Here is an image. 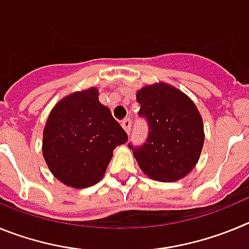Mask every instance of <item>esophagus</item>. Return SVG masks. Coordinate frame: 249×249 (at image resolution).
I'll return each instance as SVG.
<instances>
[{"label": "esophagus", "mask_w": 249, "mask_h": 249, "mask_svg": "<svg viewBox=\"0 0 249 249\" xmlns=\"http://www.w3.org/2000/svg\"><path fill=\"white\" fill-rule=\"evenodd\" d=\"M122 127L124 128V131L127 132V133H129V131H131V126H132V121L129 120V118H126V120L122 121Z\"/></svg>", "instance_id": "34e87169"}]
</instances>
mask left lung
<instances>
[{
    "label": "left lung",
    "mask_w": 249,
    "mask_h": 249,
    "mask_svg": "<svg viewBox=\"0 0 249 249\" xmlns=\"http://www.w3.org/2000/svg\"><path fill=\"white\" fill-rule=\"evenodd\" d=\"M136 97L149 127L143 146H129L142 172L160 182L186 177L198 162L204 143L197 106L181 89L164 82L144 86Z\"/></svg>",
    "instance_id": "obj_1"
}]
</instances>
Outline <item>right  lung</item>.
Returning a JSON list of instances; mask_svg holds the SVG:
<instances>
[{
  "mask_svg": "<svg viewBox=\"0 0 249 249\" xmlns=\"http://www.w3.org/2000/svg\"><path fill=\"white\" fill-rule=\"evenodd\" d=\"M89 87L63 97L50 112L43 128L42 155L51 173L72 188L98 183L113 149L128 137L108 107Z\"/></svg>",
  "mask_w": 249,
  "mask_h": 249,
  "instance_id": "1",
  "label": "right lung"
}]
</instances>
